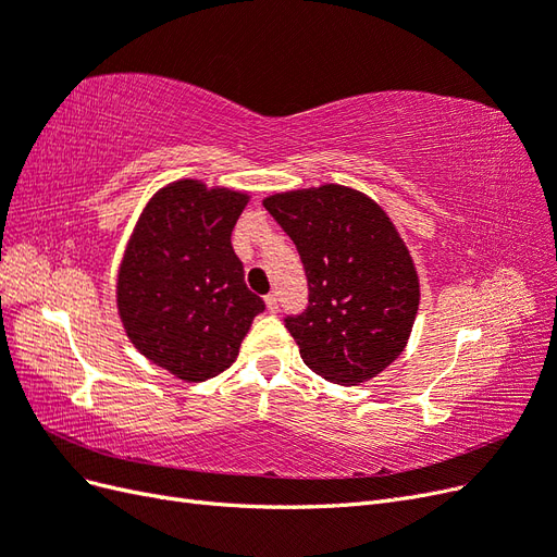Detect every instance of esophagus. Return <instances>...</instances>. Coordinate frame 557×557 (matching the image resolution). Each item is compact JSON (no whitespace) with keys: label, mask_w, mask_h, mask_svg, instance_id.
<instances>
[{"label":"esophagus","mask_w":557,"mask_h":557,"mask_svg":"<svg viewBox=\"0 0 557 557\" xmlns=\"http://www.w3.org/2000/svg\"><path fill=\"white\" fill-rule=\"evenodd\" d=\"M264 305H267L269 313H278V297L274 293L264 297Z\"/></svg>","instance_id":"1"}]
</instances>
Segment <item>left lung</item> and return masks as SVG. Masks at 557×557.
Here are the masks:
<instances>
[{
	"mask_svg": "<svg viewBox=\"0 0 557 557\" xmlns=\"http://www.w3.org/2000/svg\"><path fill=\"white\" fill-rule=\"evenodd\" d=\"M309 281V307L285 318L305 364L330 383L358 385L407 348L420 301L411 252L372 197L325 183L264 197Z\"/></svg>",
	"mask_w": 557,
	"mask_h": 557,
	"instance_id": "left-lung-1",
	"label": "left lung"
}]
</instances>
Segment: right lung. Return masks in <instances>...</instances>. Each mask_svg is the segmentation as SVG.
I'll return each instance as SVG.
<instances>
[{"mask_svg": "<svg viewBox=\"0 0 557 557\" xmlns=\"http://www.w3.org/2000/svg\"><path fill=\"white\" fill-rule=\"evenodd\" d=\"M248 199L197 178L174 181L148 199L125 246L117 315L134 348L181 381L225 372L264 311L230 242Z\"/></svg>", "mask_w": 557, "mask_h": 557, "instance_id": "add662e5", "label": "right lung"}]
</instances>
